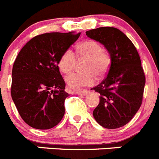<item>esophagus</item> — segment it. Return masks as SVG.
<instances>
[{
    "label": "esophagus",
    "instance_id": "34e87169",
    "mask_svg": "<svg viewBox=\"0 0 159 159\" xmlns=\"http://www.w3.org/2000/svg\"><path fill=\"white\" fill-rule=\"evenodd\" d=\"M89 91H87V90H82V91H79L78 92V93H76V94L81 95V96H85V95H87Z\"/></svg>",
    "mask_w": 159,
    "mask_h": 159
}]
</instances>
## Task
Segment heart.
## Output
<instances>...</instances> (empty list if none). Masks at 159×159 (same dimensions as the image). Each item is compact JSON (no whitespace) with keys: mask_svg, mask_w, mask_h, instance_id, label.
<instances>
[{"mask_svg":"<svg viewBox=\"0 0 159 159\" xmlns=\"http://www.w3.org/2000/svg\"><path fill=\"white\" fill-rule=\"evenodd\" d=\"M76 55L78 58L86 59L83 66L85 72L73 73L66 77V84L71 91H78L83 87L93 85L96 76L101 78L107 75L111 63L109 52L104 51L99 43L93 40L80 43L77 47ZM58 65L63 73H70L76 65V56L74 52L66 49L59 58Z\"/></svg>","mask_w":159,"mask_h":159,"instance_id":"obj_1","label":"heart"}]
</instances>
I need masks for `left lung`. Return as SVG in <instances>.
Returning <instances> with one entry per match:
<instances>
[{
  "instance_id": "left-lung-1",
  "label": "left lung",
  "mask_w": 159,
  "mask_h": 159,
  "mask_svg": "<svg viewBox=\"0 0 159 159\" xmlns=\"http://www.w3.org/2000/svg\"><path fill=\"white\" fill-rule=\"evenodd\" d=\"M86 35L103 44L111 58L106 78L91 89L100 95L93 117L106 129L124 126L143 100L146 79L140 56L133 42L117 28H96L86 31Z\"/></svg>"
}]
</instances>
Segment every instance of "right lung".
<instances>
[{"label":"right lung","mask_w":159,"mask_h":159,"mask_svg":"<svg viewBox=\"0 0 159 159\" xmlns=\"http://www.w3.org/2000/svg\"><path fill=\"white\" fill-rule=\"evenodd\" d=\"M81 33H47L30 40L12 68L11 95L19 115L30 126L48 129L59 124L69 94L58 63Z\"/></svg>","instance_id":"add662e5"}]
</instances>
